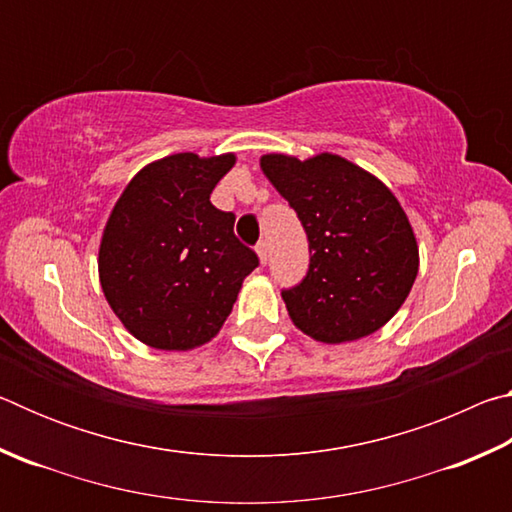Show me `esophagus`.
<instances>
[{"instance_id":"obj_1","label":"esophagus","mask_w":512,"mask_h":512,"mask_svg":"<svg viewBox=\"0 0 512 512\" xmlns=\"http://www.w3.org/2000/svg\"><path fill=\"white\" fill-rule=\"evenodd\" d=\"M257 257H259V262H262V264H266L268 262V244H266V241H259V244H257Z\"/></svg>"}]
</instances>
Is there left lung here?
Instances as JSON below:
<instances>
[{"label": "left lung", "instance_id": "1", "mask_svg": "<svg viewBox=\"0 0 512 512\" xmlns=\"http://www.w3.org/2000/svg\"><path fill=\"white\" fill-rule=\"evenodd\" d=\"M264 176L296 210L309 271L282 291L289 316L314 341H359L404 305L420 266L409 216L379 178L334 153L298 160L266 153Z\"/></svg>", "mask_w": 512, "mask_h": 512}]
</instances>
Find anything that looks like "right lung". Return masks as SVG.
Listing matches in <instances>:
<instances>
[{
  "label": "right lung",
  "instance_id": "right-lung-1",
  "mask_svg": "<svg viewBox=\"0 0 512 512\" xmlns=\"http://www.w3.org/2000/svg\"><path fill=\"white\" fill-rule=\"evenodd\" d=\"M237 155L173 153L146 164L112 207L99 246L110 309L137 341L185 352L212 341L259 259L235 214L210 203Z\"/></svg>",
  "mask_w": 512,
  "mask_h": 512
}]
</instances>
